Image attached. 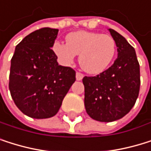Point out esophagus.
Listing matches in <instances>:
<instances>
[{"instance_id":"34e87169","label":"esophagus","mask_w":151,"mask_h":151,"mask_svg":"<svg viewBox=\"0 0 151 151\" xmlns=\"http://www.w3.org/2000/svg\"><path fill=\"white\" fill-rule=\"evenodd\" d=\"M83 77H84V75H83L82 73H79V72H77V73H76V80H77V81L82 80V79H83Z\"/></svg>"}]
</instances>
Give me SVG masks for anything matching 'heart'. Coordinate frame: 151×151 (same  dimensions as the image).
<instances>
[{
  "mask_svg": "<svg viewBox=\"0 0 151 151\" xmlns=\"http://www.w3.org/2000/svg\"><path fill=\"white\" fill-rule=\"evenodd\" d=\"M54 53L64 65H70L79 55L81 68L89 74L104 71L115 55V41L109 35L80 30L66 36V43L56 41Z\"/></svg>",
  "mask_w": 151,
  "mask_h": 151,
  "instance_id": "b5f03b06",
  "label": "heart"
}]
</instances>
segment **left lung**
Returning a JSON list of instances; mask_svg holds the SVG:
<instances>
[{"mask_svg":"<svg viewBox=\"0 0 151 151\" xmlns=\"http://www.w3.org/2000/svg\"><path fill=\"white\" fill-rule=\"evenodd\" d=\"M118 58L114 65L96 76H85V107L93 120L117 121L134 106L139 92V65L136 52L125 37L109 29Z\"/></svg>","mask_w":151,"mask_h":151,"instance_id":"8db88e82","label":"left lung"}]
</instances>
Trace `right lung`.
Returning a JSON list of instances; mask_svg holds the SVG:
<instances>
[{"label": "right lung", "mask_w": 151, "mask_h": 151, "mask_svg": "<svg viewBox=\"0 0 151 151\" xmlns=\"http://www.w3.org/2000/svg\"><path fill=\"white\" fill-rule=\"evenodd\" d=\"M58 33L50 28L33 31L16 46L11 61V95L16 106L34 119L56 115L76 81L75 70L59 65L51 49Z\"/></svg>", "instance_id": "obj_1"}]
</instances>
